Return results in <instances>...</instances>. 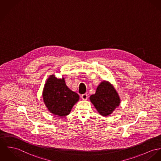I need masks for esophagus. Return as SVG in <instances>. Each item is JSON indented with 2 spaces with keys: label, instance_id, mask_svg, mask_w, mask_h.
<instances>
[{
  "label": "esophagus",
  "instance_id": "esophagus-1",
  "mask_svg": "<svg viewBox=\"0 0 161 161\" xmlns=\"http://www.w3.org/2000/svg\"><path fill=\"white\" fill-rule=\"evenodd\" d=\"M81 99H83V100H86L87 99V94H82V95L81 96Z\"/></svg>",
  "mask_w": 161,
  "mask_h": 161
}]
</instances>
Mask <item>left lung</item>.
<instances>
[{"label": "left lung", "instance_id": "obj_1", "mask_svg": "<svg viewBox=\"0 0 161 161\" xmlns=\"http://www.w3.org/2000/svg\"><path fill=\"white\" fill-rule=\"evenodd\" d=\"M89 99L99 114L103 116L111 114L121 102L115 88L109 81L105 80L99 84L96 93L91 95Z\"/></svg>", "mask_w": 161, "mask_h": 161}]
</instances>
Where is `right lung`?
Listing matches in <instances>:
<instances>
[{
	"label": "right lung",
	"instance_id": "obj_1",
	"mask_svg": "<svg viewBox=\"0 0 161 161\" xmlns=\"http://www.w3.org/2000/svg\"><path fill=\"white\" fill-rule=\"evenodd\" d=\"M43 100L51 113L58 116H65L70 113L79 100V95L67 86L65 79L50 75L43 90Z\"/></svg>",
	"mask_w": 161,
	"mask_h": 161
}]
</instances>
